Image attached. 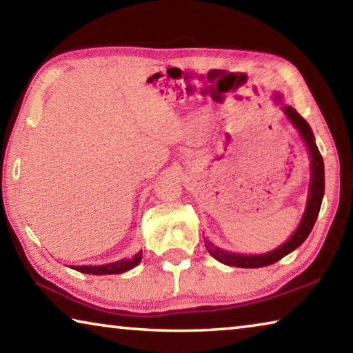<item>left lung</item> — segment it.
<instances>
[{"mask_svg":"<svg viewBox=\"0 0 353 353\" xmlns=\"http://www.w3.org/2000/svg\"><path fill=\"white\" fill-rule=\"evenodd\" d=\"M274 101H276V104L282 105V110L285 112V115L290 118V121L294 124V128L299 130V134H301L302 140L305 141V145L308 148V154H310V157H312V181H310L305 213H303L301 224L297 225L296 232L291 235L290 240L283 243L282 246H279L277 249H274L268 254L243 255V254L227 252V250L219 249L214 246L213 243L205 240V248L208 252H210L213 259H216L218 261L224 263V265H227V266L263 268V266H270V265H272V263L282 260L285 255L292 252V250L297 249L303 241L307 240V236L310 235V232H312L313 225L316 223V218H318L319 210H321L322 198H324V188H325L324 160H322V155L314 143L313 130H312V128H310V124L305 121V119L299 115L296 109H292L291 105L282 104V98H280V94H276V97H274Z\"/></svg>","mask_w":353,"mask_h":353,"instance_id":"1","label":"left lung"}]
</instances>
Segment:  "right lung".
<instances>
[{"instance_id": "add662e5", "label": "right lung", "mask_w": 353, "mask_h": 353, "mask_svg": "<svg viewBox=\"0 0 353 353\" xmlns=\"http://www.w3.org/2000/svg\"><path fill=\"white\" fill-rule=\"evenodd\" d=\"M141 261V252L135 254L132 259H124L115 263H109V265L101 266H71L73 270L83 272V274H93V276H107V274H123L129 270H132Z\"/></svg>"}]
</instances>
